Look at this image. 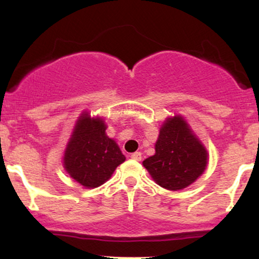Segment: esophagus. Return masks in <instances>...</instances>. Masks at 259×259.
I'll return each mask as SVG.
<instances>
[{
	"label": "esophagus",
	"instance_id": "esophagus-1",
	"mask_svg": "<svg viewBox=\"0 0 259 259\" xmlns=\"http://www.w3.org/2000/svg\"><path fill=\"white\" fill-rule=\"evenodd\" d=\"M132 159L134 160H141V152H135V153H132Z\"/></svg>",
	"mask_w": 259,
	"mask_h": 259
}]
</instances>
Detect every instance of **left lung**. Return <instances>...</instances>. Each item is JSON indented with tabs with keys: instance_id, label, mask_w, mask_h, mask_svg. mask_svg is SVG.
Listing matches in <instances>:
<instances>
[{
	"instance_id": "8db88e82",
	"label": "left lung",
	"mask_w": 259,
	"mask_h": 259,
	"mask_svg": "<svg viewBox=\"0 0 259 259\" xmlns=\"http://www.w3.org/2000/svg\"><path fill=\"white\" fill-rule=\"evenodd\" d=\"M154 150L142 164L159 186L171 191L191 185L207 167L206 147L181 115L163 123Z\"/></svg>"
}]
</instances>
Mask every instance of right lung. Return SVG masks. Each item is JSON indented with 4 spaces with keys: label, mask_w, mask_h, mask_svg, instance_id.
<instances>
[{
    "label": "right lung",
    "mask_w": 259,
    "mask_h": 259,
    "mask_svg": "<svg viewBox=\"0 0 259 259\" xmlns=\"http://www.w3.org/2000/svg\"><path fill=\"white\" fill-rule=\"evenodd\" d=\"M106 129L102 118H91L84 112L76 120L64 151V169L88 189L105 184L125 160L117 142L107 136Z\"/></svg>",
    "instance_id": "right-lung-1"
}]
</instances>
